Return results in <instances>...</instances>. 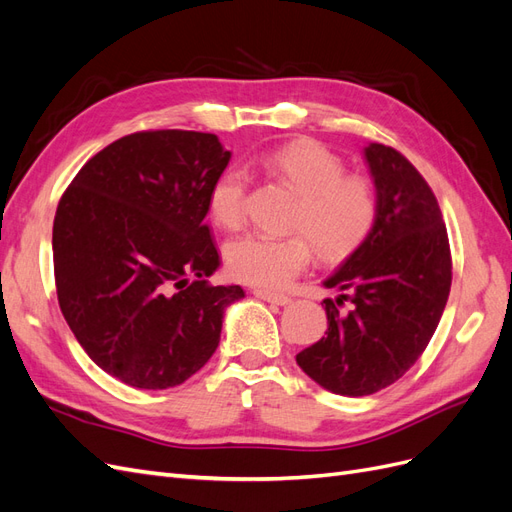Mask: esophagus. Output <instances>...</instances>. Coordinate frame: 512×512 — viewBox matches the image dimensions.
Instances as JSON below:
<instances>
[{"label": "esophagus", "instance_id": "34e87169", "mask_svg": "<svg viewBox=\"0 0 512 512\" xmlns=\"http://www.w3.org/2000/svg\"><path fill=\"white\" fill-rule=\"evenodd\" d=\"M254 294L258 299L267 301V303H273V305H288L292 299L286 297V294H277V292H271V290H262V288H256Z\"/></svg>", "mask_w": 512, "mask_h": 512}]
</instances>
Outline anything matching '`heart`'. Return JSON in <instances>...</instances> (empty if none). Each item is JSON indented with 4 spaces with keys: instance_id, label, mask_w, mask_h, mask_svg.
Returning a JSON list of instances; mask_svg holds the SVG:
<instances>
[{
    "instance_id": "obj_1",
    "label": "heart",
    "mask_w": 512,
    "mask_h": 512,
    "mask_svg": "<svg viewBox=\"0 0 512 512\" xmlns=\"http://www.w3.org/2000/svg\"><path fill=\"white\" fill-rule=\"evenodd\" d=\"M267 175L299 194L288 228L301 230L288 237L245 235L226 247V265L239 282L277 290L307 267L316 252L337 260L348 256L369 235L376 222L378 200L371 181L344 173V162L314 141H292L269 149L256 160ZM247 173L228 166L209 190L213 222L237 230L245 220Z\"/></svg>"
}]
</instances>
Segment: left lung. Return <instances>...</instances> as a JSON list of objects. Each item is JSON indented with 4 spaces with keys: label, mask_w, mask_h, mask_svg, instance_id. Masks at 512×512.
Listing matches in <instances>:
<instances>
[{
    "label": "left lung",
    "mask_w": 512,
    "mask_h": 512,
    "mask_svg": "<svg viewBox=\"0 0 512 512\" xmlns=\"http://www.w3.org/2000/svg\"><path fill=\"white\" fill-rule=\"evenodd\" d=\"M378 213L369 235L322 284L327 333L297 354L322 389L363 397L399 380L427 348L453 280L451 247L438 200L399 151L369 143ZM351 301L348 313L336 305Z\"/></svg>",
    "instance_id": "left-lung-1"
}]
</instances>
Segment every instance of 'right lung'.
Here are the masks:
<instances>
[{"label":"right lung","mask_w":512,"mask_h":512,"mask_svg":"<svg viewBox=\"0 0 512 512\" xmlns=\"http://www.w3.org/2000/svg\"><path fill=\"white\" fill-rule=\"evenodd\" d=\"M232 153L205 132H136L96 153L59 200L53 265L61 314L106 374L170 389L220 344L241 286L220 267L209 190Z\"/></svg>","instance_id":"1"}]
</instances>
